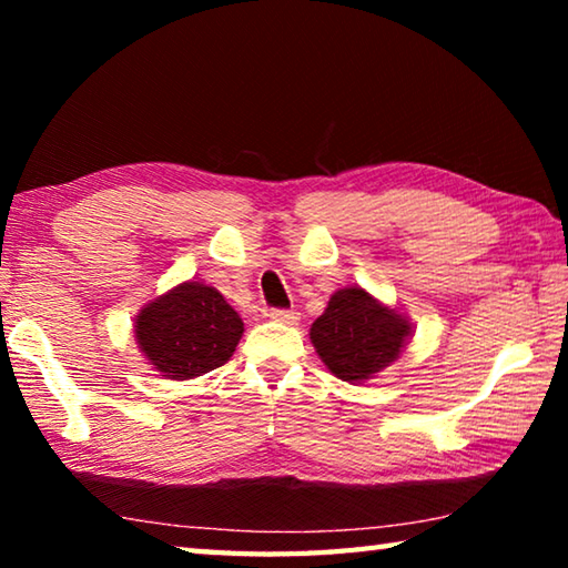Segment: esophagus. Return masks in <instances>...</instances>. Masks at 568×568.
Wrapping results in <instances>:
<instances>
[{"mask_svg": "<svg viewBox=\"0 0 568 568\" xmlns=\"http://www.w3.org/2000/svg\"><path fill=\"white\" fill-rule=\"evenodd\" d=\"M273 321H277V323H295L297 321V313L295 311H285V307H273L271 313Z\"/></svg>", "mask_w": 568, "mask_h": 568, "instance_id": "esophagus-1", "label": "esophagus"}]
</instances>
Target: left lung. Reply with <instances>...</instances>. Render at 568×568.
I'll list each match as a JSON object with an SVG mask.
<instances>
[{
  "mask_svg": "<svg viewBox=\"0 0 568 568\" xmlns=\"http://www.w3.org/2000/svg\"><path fill=\"white\" fill-rule=\"evenodd\" d=\"M410 323L378 303L363 287L335 291L328 307L311 325V341L335 378L361 383L398 358Z\"/></svg>",
  "mask_w": 568,
  "mask_h": 568,
  "instance_id": "left-lung-1",
  "label": "left lung"
}]
</instances>
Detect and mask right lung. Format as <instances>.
Here are the masks:
<instances>
[{
    "mask_svg": "<svg viewBox=\"0 0 568 568\" xmlns=\"http://www.w3.org/2000/svg\"><path fill=\"white\" fill-rule=\"evenodd\" d=\"M134 338L165 378L190 381L230 361L243 321L215 287L190 281L142 307Z\"/></svg>",
    "mask_w": 568,
    "mask_h": 568,
    "instance_id": "right-lung-1",
    "label": "right lung"
}]
</instances>
